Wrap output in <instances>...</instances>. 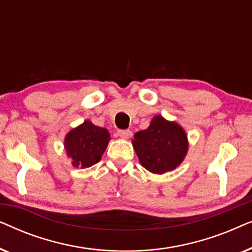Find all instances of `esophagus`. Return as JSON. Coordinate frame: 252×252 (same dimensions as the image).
<instances>
[{
    "mask_svg": "<svg viewBox=\"0 0 252 252\" xmlns=\"http://www.w3.org/2000/svg\"><path fill=\"white\" fill-rule=\"evenodd\" d=\"M117 134H118L119 137H122V139H124V140L129 139V137L132 136V132H130L129 129H124V130L120 129L117 132Z\"/></svg>",
    "mask_w": 252,
    "mask_h": 252,
    "instance_id": "1",
    "label": "esophagus"
}]
</instances>
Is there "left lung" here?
Returning <instances> with one entry per match:
<instances>
[{"label":"left lung","mask_w":252,"mask_h":252,"mask_svg":"<svg viewBox=\"0 0 252 252\" xmlns=\"http://www.w3.org/2000/svg\"><path fill=\"white\" fill-rule=\"evenodd\" d=\"M134 150L140 164L154 174L173 171L184 161L188 153V136L177 122L157 115L147 129L134 134Z\"/></svg>","instance_id":"obj_1"}]
</instances>
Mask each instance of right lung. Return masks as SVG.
I'll return each mask as SVG.
<instances>
[{
	"mask_svg": "<svg viewBox=\"0 0 252 252\" xmlns=\"http://www.w3.org/2000/svg\"><path fill=\"white\" fill-rule=\"evenodd\" d=\"M109 141L108 129L85 120L65 135L64 149L71 158L72 166L88 168L101 160Z\"/></svg>",
	"mask_w": 252,
	"mask_h": 252,
	"instance_id": "1",
	"label": "right lung"
}]
</instances>
